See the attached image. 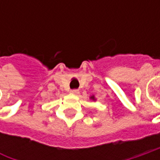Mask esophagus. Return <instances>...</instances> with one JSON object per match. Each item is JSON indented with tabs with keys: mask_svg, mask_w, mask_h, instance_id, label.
I'll return each mask as SVG.
<instances>
[{
	"mask_svg": "<svg viewBox=\"0 0 160 160\" xmlns=\"http://www.w3.org/2000/svg\"><path fill=\"white\" fill-rule=\"evenodd\" d=\"M70 92L72 93V94H78V93H79V90H77V89L71 90Z\"/></svg>",
	"mask_w": 160,
	"mask_h": 160,
	"instance_id": "obj_1",
	"label": "esophagus"
}]
</instances>
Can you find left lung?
Segmentation results:
<instances>
[{
    "mask_svg": "<svg viewBox=\"0 0 160 160\" xmlns=\"http://www.w3.org/2000/svg\"><path fill=\"white\" fill-rule=\"evenodd\" d=\"M91 98H92V100H94V97H93V96H92V97H91Z\"/></svg>",
    "mask_w": 160,
    "mask_h": 160,
    "instance_id": "8db88e82",
    "label": "left lung"
}]
</instances>
